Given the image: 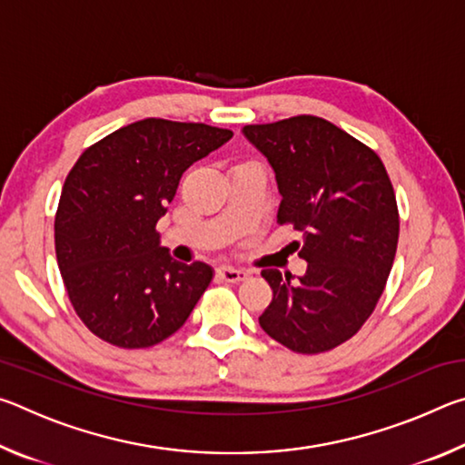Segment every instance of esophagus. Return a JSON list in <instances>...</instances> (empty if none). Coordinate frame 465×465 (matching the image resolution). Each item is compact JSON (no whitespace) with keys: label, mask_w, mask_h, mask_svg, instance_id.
<instances>
[{"label":"esophagus","mask_w":465,"mask_h":465,"mask_svg":"<svg viewBox=\"0 0 465 465\" xmlns=\"http://www.w3.org/2000/svg\"><path fill=\"white\" fill-rule=\"evenodd\" d=\"M219 277L227 282H240V281H246L248 279V272L242 271V269H233V266H222V269L217 271Z\"/></svg>","instance_id":"1"}]
</instances>
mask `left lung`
Returning a JSON list of instances; mask_svg holds the SVG:
<instances>
[{"instance_id": "1", "label": "left lung", "mask_w": 465, "mask_h": 465, "mask_svg": "<svg viewBox=\"0 0 465 465\" xmlns=\"http://www.w3.org/2000/svg\"><path fill=\"white\" fill-rule=\"evenodd\" d=\"M246 137L274 170L277 223L308 262L303 277L264 269L272 302L258 322L293 352L316 355L355 336L371 316L398 246V204L373 149L320 116L246 124Z\"/></svg>"}]
</instances>
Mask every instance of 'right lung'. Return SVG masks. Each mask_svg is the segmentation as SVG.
<instances>
[{"mask_svg": "<svg viewBox=\"0 0 465 465\" xmlns=\"http://www.w3.org/2000/svg\"><path fill=\"white\" fill-rule=\"evenodd\" d=\"M233 137L203 123L143 119L85 149L63 184L54 252L80 320L121 349H147L184 324L213 269L160 243L180 178Z\"/></svg>", "mask_w": 465, "mask_h": 465, "instance_id": "add662e5", "label": "right lung"}]
</instances>
